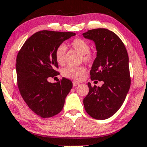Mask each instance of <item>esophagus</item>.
<instances>
[{
    "instance_id": "34e87169",
    "label": "esophagus",
    "mask_w": 147,
    "mask_h": 147,
    "mask_svg": "<svg viewBox=\"0 0 147 147\" xmlns=\"http://www.w3.org/2000/svg\"><path fill=\"white\" fill-rule=\"evenodd\" d=\"M79 84H80V83H78V82H73V86L74 87H76V86H78V85H79Z\"/></svg>"
}]
</instances>
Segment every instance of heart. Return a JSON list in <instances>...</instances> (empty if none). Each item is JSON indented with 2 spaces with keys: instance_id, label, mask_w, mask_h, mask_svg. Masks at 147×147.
<instances>
[{
  "instance_id": "1",
  "label": "heart",
  "mask_w": 147,
  "mask_h": 147,
  "mask_svg": "<svg viewBox=\"0 0 147 147\" xmlns=\"http://www.w3.org/2000/svg\"><path fill=\"white\" fill-rule=\"evenodd\" d=\"M71 46L80 54H81L82 60L86 63H90L94 59V55L90 51V44L86 40L82 38H75L71 42ZM67 49L65 45H59L55 50V59L57 62L60 65L64 64L65 61V54ZM86 69L83 67H74V66H67L62 71V75L64 77L70 79L78 80L81 79L83 76L86 74Z\"/></svg>"
}]
</instances>
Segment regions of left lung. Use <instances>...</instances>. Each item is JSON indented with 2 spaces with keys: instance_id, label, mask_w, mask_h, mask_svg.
<instances>
[{
  "instance_id": "obj_1",
  "label": "left lung",
  "mask_w": 147,
  "mask_h": 147,
  "mask_svg": "<svg viewBox=\"0 0 147 147\" xmlns=\"http://www.w3.org/2000/svg\"><path fill=\"white\" fill-rule=\"evenodd\" d=\"M83 36L93 40L97 50L90 72L91 80L104 82L101 87L88 83L89 92L83 105L91 117L105 120L121 108L130 89L128 55L121 38L109 30H88Z\"/></svg>"
}]
</instances>
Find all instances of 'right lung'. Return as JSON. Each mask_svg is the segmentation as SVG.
<instances>
[{
	"instance_id": "1",
	"label": "right lung",
	"mask_w": 147,
	"mask_h": 147,
	"mask_svg": "<svg viewBox=\"0 0 147 147\" xmlns=\"http://www.w3.org/2000/svg\"><path fill=\"white\" fill-rule=\"evenodd\" d=\"M73 32L43 31L29 38L17 56V86L24 102L38 116L53 117L62 110L72 82L62 78L57 83L48 82L56 76L58 64L55 50L64 40L75 36Z\"/></svg>"
}]
</instances>
